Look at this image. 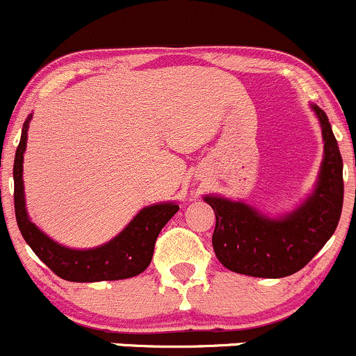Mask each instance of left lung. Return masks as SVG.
Instances as JSON below:
<instances>
[{"mask_svg": "<svg viewBox=\"0 0 356 356\" xmlns=\"http://www.w3.org/2000/svg\"><path fill=\"white\" fill-rule=\"evenodd\" d=\"M323 134V161L314 188L301 203L269 217L242 200L205 195L213 209L215 255L237 274L279 279L301 270L337 230L343 207V159L325 111L309 104Z\"/></svg>", "mask_w": 356, "mask_h": 356, "instance_id": "1", "label": "left lung"}]
</instances>
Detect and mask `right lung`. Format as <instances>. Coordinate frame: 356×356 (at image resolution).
<instances>
[{"label":"right lung","mask_w":356,"mask_h":356,"mask_svg":"<svg viewBox=\"0 0 356 356\" xmlns=\"http://www.w3.org/2000/svg\"><path fill=\"white\" fill-rule=\"evenodd\" d=\"M30 114L22 129V138L15 154V213L23 238L42 262L58 277L70 282L119 281L141 274L153 259L154 243L168 220L179 210L177 202L147 205L134 215L127 225L102 245L92 249H70L40 230L26 211L23 186V154L26 149Z\"/></svg>","instance_id":"add662e5"}]
</instances>
